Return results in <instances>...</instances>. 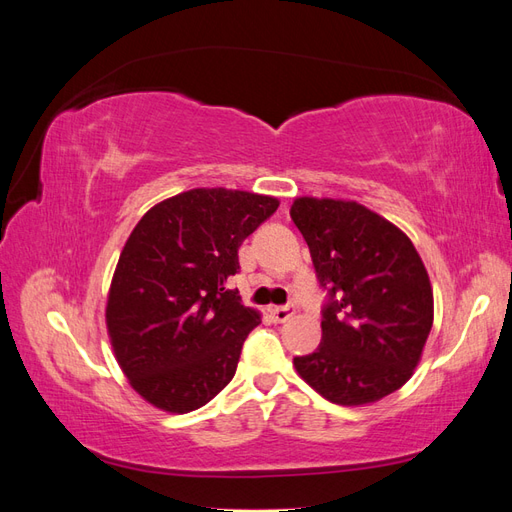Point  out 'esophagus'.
I'll return each instance as SVG.
<instances>
[{"label":"esophagus","instance_id":"obj_1","mask_svg":"<svg viewBox=\"0 0 512 512\" xmlns=\"http://www.w3.org/2000/svg\"><path fill=\"white\" fill-rule=\"evenodd\" d=\"M292 314H294V305H282V307L271 309V318L275 322H286V320L292 318Z\"/></svg>","mask_w":512,"mask_h":512}]
</instances>
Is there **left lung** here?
<instances>
[{
	"label": "left lung",
	"instance_id": "left-lung-1",
	"mask_svg": "<svg viewBox=\"0 0 512 512\" xmlns=\"http://www.w3.org/2000/svg\"><path fill=\"white\" fill-rule=\"evenodd\" d=\"M290 218L329 290L320 346L292 363L333 404H374L421 361L433 324L423 260L406 232L354 200L301 196Z\"/></svg>",
	"mask_w": 512,
	"mask_h": 512
}]
</instances>
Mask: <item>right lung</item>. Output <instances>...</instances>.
Here are the masks:
<instances>
[{
  "label": "right lung",
  "instance_id": "add662e5",
  "mask_svg": "<svg viewBox=\"0 0 512 512\" xmlns=\"http://www.w3.org/2000/svg\"><path fill=\"white\" fill-rule=\"evenodd\" d=\"M280 207L241 190L196 188L151 207L123 245L108 290L106 329L132 389L185 414L232 380L260 324L237 290L239 247Z\"/></svg>",
  "mask_w": 512,
  "mask_h": 512
}]
</instances>
